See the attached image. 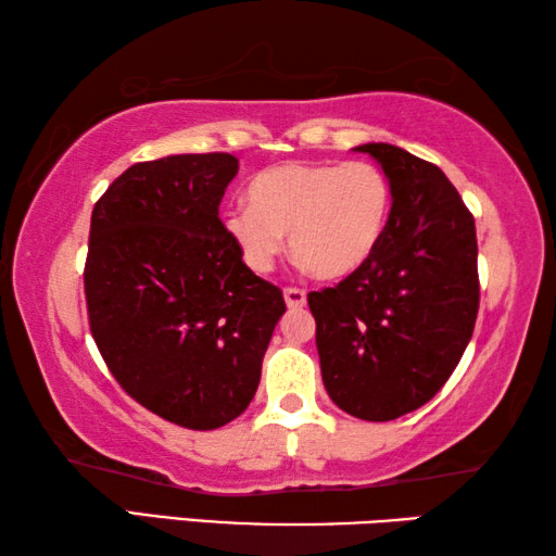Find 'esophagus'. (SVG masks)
<instances>
[{"instance_id":"esophagus-1","label":"esophagus","mask_w":556,"mask_h":556,"mask_svg":"<svg viewBox=\"0 0 556 556\" xmlns=\"http://www.w3.org/2000/svg\"><path fill=\"white\" fill-rule=\"evenodd\" d=\"M285 301L289 308H301L306 304V291L299 289V287H287L285 289Z\"/></svg>"}]
</instances>
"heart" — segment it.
<instances>
[{"instance_id":"b5f03b06","label":"heart","mask_w":556,"mask_h":556,"mask_svg":"<svg viewBox=\"0 0 556 556\" xmlns=\"http://www.w3.org/2000/svg\"><path fill=\"white\" fill-rule=\"evenodd\" d=\"M250 203L223 211V230L244 265L269 271L285 250L312 275L341 279L378 250L392 211V184L370 162L285 164L252 178Z\"/></svg>"}]
</instances>
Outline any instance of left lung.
Listing matches in <instances>:
<instances>
[{
  "instance_id": "8db88e82",
  "label": "left lung",
  "mask_w": 556,
  "mask_h": 556,
  "mask_svg": "<svg viewBox=\"0 0 556 556\" xmlns=\"http://www.w3.org/2000/svg\"><path fill=\"white\" fill-rule=\"evenodd\" d=\"M392 184L378 250L308 294L328 397L365 421H390L444 388L473 336L481 281L473 213L437 164L363 144Z\"/></svg>"
}]
</instances>
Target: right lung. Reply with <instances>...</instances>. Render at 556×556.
Segmentation results:
<instances>
[{
  "instance_id": "1",
  "label": "right lung",
  "mask_w": 556,
  "mask_h": 556,
  "mask_svg": "<svg viewBox=\"0 0 556 556\" xmlns=\"http://www.w3.org/2000/svg\"><path fill=\"white\" fill-rule=\"evenodd\" d=\"M225 152L139 162L100 195L83 285L112 378L172 425L208 431L248 409L281 289L244 265L218 215Z\"/></svg>"
}]
</instances>
